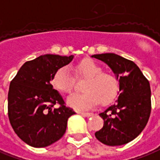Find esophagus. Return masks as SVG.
<instances>
[{"instance_id": "esophagus-1", "label": "esophagus", "mask_w": 160, "mask_h": 160, "mask_svg": "<svg viewBox=\"0 0 160 160\" xmlns=\"http://www.w3.org/2000/svg\"><path fill=\"white\" fill-rule=\"evenodd\" d=\"M79 113H80L82 116H84V117H90L94 116V114H93V113H88V112H79Z\"/></svg>"}]
</instances>
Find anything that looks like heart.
Here are the masks:
<instances>
[{"label": "heart", "instance_id": "1", "mask_svg": "<svg viewBox=\"0 0 160 160\" xmlns=\"http://www.w3.org/2000/svg\"><path fill=\"white\" fill-rule=\"evenodd\" d=\"M102 67L93 59H83L73 67L76 78H87L83 84L84 93L71 95L67 103L79 110H88L102 102L108 105L119 94V81L114 74L102 72ZM51 84L60 94H70L74 87V78L66 66L53 72Z\"/></svg>", "mask_w": 160, "mask_h": 160}]
</instances>
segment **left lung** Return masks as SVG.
<instances>
[{
	"instance_id": "8db88e82",
	"label": "left lung",
	"mask_w": 160,
	"mask_h": 160,
	"mask_svg": "<svg viewBox=\"0 0 160 160\" xmlns=\"http://www.w3.org/2000/svg\"><path fill=\"white\" fill-rule=\"evenodd\" d=\"M104 61L119 76L120 94L117 103L100 114L104 120L95 138L102 144L117 146L129 143L142 132L152 110L151 87L134 62L114 53L93 55Z\"/></svg>"
}]
</instances>
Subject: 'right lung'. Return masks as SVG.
<instances>
[{"instance_id": "obj_1", "label": "right lung", "mask_w": 160, "mask_h": 160, "mask_svg": "<svg viewBox=\"0 0 160 160\" xmlns=\"http://www.w3.org/2000/svg\"><path fill=\"white\" fill-rule=\"evenodd\" d=\"M72 58L42 55L25 62L10 82L8 119L16 134L30 146L46 147L60 139L68 118L75 114L50 82L53 72Z\"/></svg>"}]
</instances>
